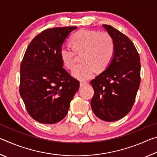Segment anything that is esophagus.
Segmentation results:
<instances>
[{"mask_svg":"<svg viewBox=\"0 0 157 157\" xmlns=\"http://www.w3.org/2000/svg\"><path fill=\"white\" fill-rule=\"evenodd\" d=\"M87 84V82H80V86H85V85H86Z\"/></svg>","mask_w":157,"mask_h":157,"instance_id":"1","label":"esophagus"}]
</instances>
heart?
I'll return each instance as SVG.
<instances>
[{"instance_id": "b5f03b06", "label": "heart", "mask_w": 157, "mask_h": 157, "mask_svg": "<svg viewBox=\"0 0 157 157\" xmlns=\"http://www.w3.org/2000/svg\"><path fill=\"white\" fill-rule=\"evenodd\" d=\"M73 46L64 44L61 46L59 54L66 68L72 69L75 63V51L81 52L83 62L73 70V75L81 80H86L94 75L96 69L103 70L112 60L115 44L107 33L82 30L77 32L71 38Z\"/></svg>"}]
</instances>
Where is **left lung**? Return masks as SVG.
<instances>
[{"mask_svg": "<svg viewBox=\"0 0 157 157\" xmlns=\"http://www.w3.org/2000/svg\"><path fill=\"white\" fill-rule=\"evenodd\" d=\"M102 26L113 39L115 52L106 70L91 82V107L98 118L113 122L125 116L134 105L140 82V56L126 35L109 25Z\"/></svg>", "mask_w": 157, "mask_h": 157, "instance_id": "obj_1", "label": "left lung"}]
</instances>
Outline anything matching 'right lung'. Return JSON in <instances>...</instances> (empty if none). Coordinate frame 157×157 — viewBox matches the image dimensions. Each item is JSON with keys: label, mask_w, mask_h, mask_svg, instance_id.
<instances>
[{"label": "right lung", "mask_w": 157, "mask_h": 157, "mask_svg": "<svg viewBox=\"0 0 157 157\" xmlns=\"http://www.w3.org/2000/svg\"><path fill=\"white\" fill-rule=\"evenodd\" d=\"M77 27L46 29L29 44L20 67L19 93L32 118L55 124L65 118L79 82L64 68L60 48Z\"/></svg>", "instance_id": "obj_1"}]
</instances>
